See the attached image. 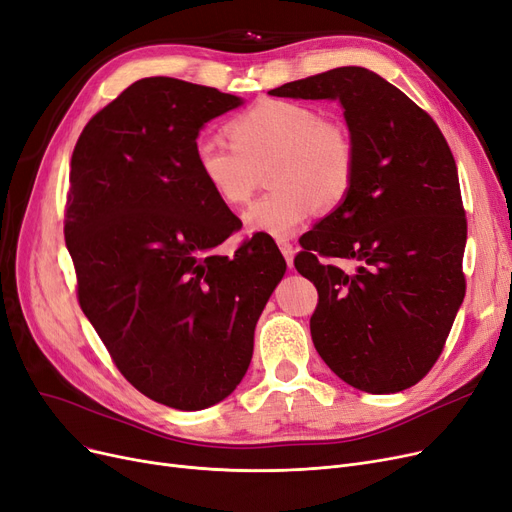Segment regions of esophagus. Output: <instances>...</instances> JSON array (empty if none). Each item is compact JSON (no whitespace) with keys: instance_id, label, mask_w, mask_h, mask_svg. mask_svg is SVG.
Wrapping results in <instances>:
<instances>
[{"instance_id":"34e87169","label":"esophagus","mask_w":512,"mask_h":512,"mask_svg":"<svg viewBox=\"0 0 512 512\" xmlns=\"http://www.w3.org/2000/svg\"><path fill=\"white\" fill-rule=\"evenodd\" d=\"M276 242H278V246H280L282 255H285V259H287V266H289V268H293V255H295V246H293L289 240H285V238H278Z\"/></svg>"}]
</instances>
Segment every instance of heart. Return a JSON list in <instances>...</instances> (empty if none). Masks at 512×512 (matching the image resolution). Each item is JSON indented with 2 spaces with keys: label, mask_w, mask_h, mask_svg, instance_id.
Returning <instances> with one entry per match:
<instances>
[{
  "label": "heart",
  "mask_w": 512,
  "mask_h": 512,
  "mask_svg": "<svg viewBox=\"0 0 512 512\" xmlns=\"http://www.w3.org/2000/svg\"><path fill=\"white\" fill-rule=\"evenodd\" d=\"M230 143L200 137L194 162L213 196L240 206L253 196L268 170L272 192L244 213L251 232L293 234L318 211L342 206L356 183L358 151L352 130L323 118L316 107L266 99L242 111L230 126Z\"/></svg>",
  "instance_id": "heart-1"
}]
</instances>
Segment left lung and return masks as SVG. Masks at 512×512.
I'll return each mask as SVG.
<instances>
[{
	"mask_svg": "<svg viewBox=\"0 0 512 512\" xmlns=\"http://www.w3.org/2000/svg\"><path fill=\"white\" fill-rule=\"evenodd\" d=\"M337 99L358 170L346 202L301 236L295 268L314 282L320 358L371 394L418 384L439 361L466 293V211L451 149L428 113L380 75L337 67L270 90ZM333 258H354L348 275Z\"/></svg>",
	"mask_w": 512,
	"mask_h": 512,
	"instance_id": "8db88e82",
	"label": "left lung"
}]
</instances>
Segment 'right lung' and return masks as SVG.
Returning a JSON list of instances; mask_svg holds the SVG:
<instances>
[{"label":"right lung","instance_id":"obj_1","mask_svg":"<svg viewBox=\"0 0 512 512\" xmlns=\"http://www.w3.org/2000/svg\"><path fill=\"white\" fill-rule=\"evenodd\" d=\"M240 103L145 78L94 113L71 156L65 242L80 308L126 380L181 411L234 392L287 270L266 236L234 257L215 253L242 221L204 185L194 145L208 120Z\"/></svg>","mask_w":512,"mask_h":512}]
</instances>
